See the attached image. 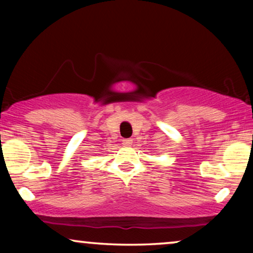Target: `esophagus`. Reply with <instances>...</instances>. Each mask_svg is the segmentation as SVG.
I'll return each instance as SVG.
<instances>
[{"instance_id":"34e87169","label":"esophagus","mask_w":253,"mask_h":253,"mask_svg":"<svg viewBox=\"0 0 253 253\" xmlns=\"http://www.w3.org/2000/svg\"><path fill=\"white\" fill-rule=\"evenodd\" d=\"M123 145H126V146H129V145L132 144V139L131 138H127V139H123Z\"/></svg>"}]
</instances>
